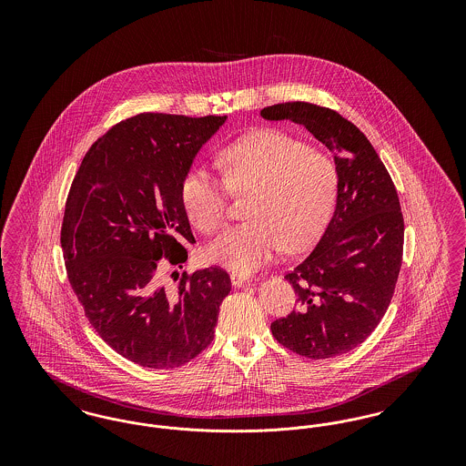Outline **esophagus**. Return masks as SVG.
Returning a JSON list of instances; mask_svg holds the SVG:
<instances>
[{"label":"esophagus","instance_id":"esophagus-1","mask_svg":"<svg viewBox=\"0 0 466 466\" xmlns=\"http://www.w3.org/2000/svg\"><path fill=\"white\" fill-rule=\"evenodd\" d=\"M230 281H232L234 287H243L244 283H249V281H251V274L234 270V272L230 274Z\"/></svg>","mask_w":466,"mask_h":466}]
</instances>
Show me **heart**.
Segmentation results:
<instances>
[{"instance_id":"heart-1","label":"heart","mask_w":466,"mask_h":466,"mask_svg":"<svg viewBox=\"0 0 466 466\" xmlns=\"http://www.w3.org/2000/svg\"><path fill=\"white\" fill-rule=\"evenodd\" d=\"M223 181L194 167L181 179V202L200 232L215 234L228 215L230 194H249L248 222L209 244L208 258L232 270L264 266L285 246H309L332 215L339 169L332 157L278 129L244 136L218 156Z\"/></svg>"}]
</instances>
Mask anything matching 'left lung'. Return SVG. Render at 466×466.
Here are the masks:
<instances>
[{"mask_svg":"<svg viewBox=\"0 0 466 466\" xmlns=\"http://www.w3.org/2000/svg\"><path fill=\"white\" fill-rule=\"evenodd\" d=\"M260 115L304 126L332 150L339 169L332 220L316 248L285 276L299 309L272 321L270 330L297 355H344L376 330L399 281L403 215L395 183L367 136L337 111L293 101Z\"/></svg>","mask_w":466,"mask_h":466,"instance_id":"8db88e82","label":"left lung"}]
</instances>
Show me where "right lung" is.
<instances>
[{
	"label": "right lung",
	"instance_id": "right-lung-1",
	"mask_svg": "<svg viewBox=\"0 0 466 466\" xmlns=\"http://www.w3.org/2000/svg\"><path fill=\"white\" fill-rule=\"evenodd\" d=\"M225 120H122L90 147L67 194L61 246L69 285L99 337L147 369H177L202 353L230 291L222 267L173 272V283L158 272L162 262L181 268L185 246L196 243L181 179Z\"/></svg>",
	"mask_w": 466,
	"mask_h": 466
}]
</instances>
